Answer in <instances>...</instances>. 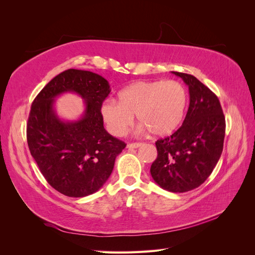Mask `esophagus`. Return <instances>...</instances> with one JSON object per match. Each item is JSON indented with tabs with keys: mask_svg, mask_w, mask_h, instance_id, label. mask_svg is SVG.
Segmentation results:
<instances>
[{
	"mask_svg": "<svg viewBox=\"0 0 255 255\" xmlns=\"http://www.w3.org/2000/svg\"><path fill=\"white\" fill-rule=\"evenodd\" d=\"M141 144H142L141 142H133V143H128L127 148H128V149H136V148H139V146H140Z\"/></svg>",
	"mask_w": 255,
	"mask_h": 255,
	"instance_id": "esophagus-1",
	"label": "esophagus"
}]
</instances>
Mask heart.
<instances>
[{
    "instance_id": "heart-1",
    "label": "heart",
    "mask_w": 255,
    "mask_h": 255,
    "mask_svg": "<svg viewBox=\"0 0 255 255\" xmlns=\"http://www.w3.org/2000/svg\"><path fill=\"white\" fill-rule=\"evenodd\" d=\"M186 105L187 92L180 82H136L119 92V102L107 100L101 114L113 135H125L137 115L152 135L166 136L181 125Z\"/></svg>"
}]
</instances>
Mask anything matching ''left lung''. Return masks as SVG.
Instances as JSON below:
<instances>
[{"label":"left lung","mask_w":255,"mask_h":255,"mask_svg":"<svg viewBox=\"0 0 255 255\" xmlns=\"http://www.w3.org/2000/svg\"><path fill=\"white\" fill-rule=\"evenodd\" d=\"M189 90V107L181 128L158 139L157 158L150 172L155 183L171 192L199 187L213 172L223 149L226 118L219 100L194 75L174 72Z\"/></svg>","instance_id":"left-lung-1"}]
</instances>
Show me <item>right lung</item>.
<instances>
[{"mask_svg":"<svg viewBox=\"0 0 255 255\" xmlns=\"http://www.w3.org/2000/svg\"><path fill=\"white\" fill-rule=\"evenodd\" d=\"M66 92H74L85 102L84 114L76 122L61 121L53 109L55 99ZM110 92V84L101 75L69 69L34 100L27 144L44 179L60 194L73 198L95 194L109 180L116 157L126 148L103 126L101 107Z\"/></svg>","mask_w":255,"mask_h":255,"instance_id":"add662e5","label":"right lung"}]
</instances>
